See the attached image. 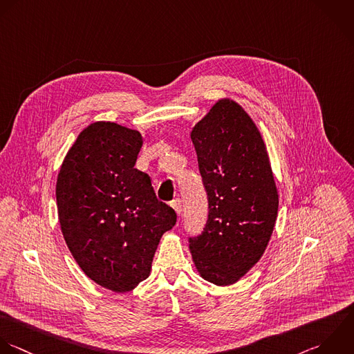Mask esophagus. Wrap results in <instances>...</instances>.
<instances>
[{
	"mask_svg": "<svg viewBox=\"0 0 354 354\" xmlns=\"http://www.w3.org/2000/svg\"><path fill=\"white\" fill-rule=\"evenodd\" d=\"M171 205H172V208L175 209V212H176L178 215H180V214H182V200H180V198H175V200H172Z\"/></svg>",
	"mask_w": 354,
	"mask_h": 354,
	"instance_id": "34e87169",
	"label": "esophagus"
}]
</instances>
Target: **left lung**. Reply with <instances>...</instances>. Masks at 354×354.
<instances>
[{
  "label": "left lung",
  "instance_id": "8db88e82",
  "mask_svg": "<svg viewBox=\"0 0 354 354\" xmlns=\"http://www.w3.org/2000/svg\"><path fill=\"white\" fill-rule=\"evenodd\" d=\"M208 198L201 234L189 237L193 262L215 286L239 281L263 255L279 194L266 146L236 102L219 100L192 131Z\"/></svg>",
  "mask_w": 354,
  "mask_h": 354
}]
</instances>
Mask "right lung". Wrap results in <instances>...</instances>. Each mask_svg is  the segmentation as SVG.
Masks as SVG:
<instances>
[{
  "mask_svg": "<svg viewBox=\"0 0 354 354\" xmlns=\"http://www.w3.org/2000/svg\"><path fill=\"white\" fill-rule=\"evenodd\" d=\"M138 131L93 122L68 150L56 182L64 241L82 272L114 292L133 290L150 274L161 236L176 212L161 203L147 174L133 168Z\"/></svg>",
  "mask_w": 354,
  "mask_h": 354,
  "instance_id": "1",
  "label": "right lung"
}]
</instances>
